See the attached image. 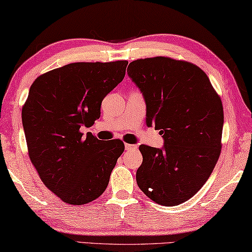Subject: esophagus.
<instances>
[{"instance_id":"esophagus-1","label":"esophagus","mask_w":252,"mask_h":252,"mask_svg":"<svg viewBox=\"0 0 252 252\" xmlns=\"http://www.w3.org/2000/svg\"><path fill=\"white\" fill-rule=\"evenodd\" d=\"M125 149L126 151H133V150H136L137 146L134 144H125Z\"/></svg>"}]
</instances>
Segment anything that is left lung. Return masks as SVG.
I'll return each mask as SVG.
<instances>
[{
  "label": "left lung",
  "instance_id": "8db88e82",
  "mask_svg": "<svg viewBox=\"0 0 252 252\" xmlns=\"http://www.w3.org/2000/svg\"><path fill=\"white\" fill-rule=\"evenodd\" d=\"M127 74L144 96L146 125L164 139L162 149L139 146L137 185L153 202L176 206L203 187L219 160L222 101L203 69L189 62L137 60Z\"/></svg>",
  "mask_w": 252,
  "mask_h": 252
}]
</instances>
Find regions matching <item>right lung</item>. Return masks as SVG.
Instances as JSON below:
<instances>
[{"label": "right lung", "instance_id": "1", "mask_svg": "<svg viewBox=\"0 0 252 252\" xmlns=\"http://www.w3.org/2000/svg\"><path fill=\"white\" fill-rule=\"evenodd\" d=\"M127 61L72 63L38 76L22 108L29 158L42 183L63 202L82 205L106 190L125 146L81 127L100 117L104 96L122 82Z\"/></svg>", "mask_w": 252, "mask_h": 252}]
</instances>
